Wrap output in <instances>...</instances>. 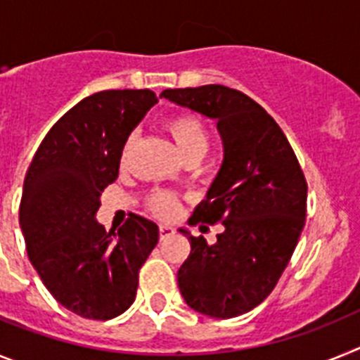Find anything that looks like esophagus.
<instances>
[{
    "label": "esophagus",
    "mask_w": 360,
    "mask_h": 360,
    "mask_svg": "<svg viewBox=\"0 0 360 360\" xmlns=\"http://www.w3.org/2000/svg\"><path fill=\"white\" fill-rule=\"evenodd\" d=\"M172 233H174V228L168 226V224H161L159 226V239H167V237H170Z\"/></svg>",
    "instance_id": "esophagus-1"
}]
</instances>
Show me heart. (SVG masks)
<instances>
[{
	"mask_svg": "<svg viewBox=\"0 0 360 360\" xmlns=\"http://www.w3.org/2000/svg\"><path fill=\"white\" fill-rule=\"evenodd\" d=\"M165 128L170 134L172 139L176 141L177 148L184 159L190 158H202L208 152L210 146V134L206 130L205 123L199 120L198 115L188 114V112H181V114H174L165 120ZM134 145V137L130 136L124 141L123 148H121V161L128 158L130 150ZM179 195L172 190H154L148 193L146 198V208H148L155 217L161 219H172L176 217L179 212Z\"/></svg>",
	"mask_w": 360,
	"mask_h": 360,
	"instance_id": "heart-1",
	"label": "heart"
}]
</instances>
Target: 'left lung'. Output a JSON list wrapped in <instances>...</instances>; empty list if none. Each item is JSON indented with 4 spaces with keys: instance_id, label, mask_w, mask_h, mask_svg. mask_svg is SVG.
<instances>
[{
    "instance_id": "8db88e82",
    "label": "left lung",
    "mask_w": 360,
    "mask_h": 360,
    "mask_svg": "<svg viewBox=\"0 0 360 360\" xmlns=\"http://www.w3.org/2000/svg\"><path fill=\"white\" fill-rule=\"evenodd\" d=\"M161 96L217 121L224 145L223 167L190 217L224 232L208 245L181 230L192 250L177 271L179 290L199 314L237 317L261 304L288 266L306 223L304 172L279 124L246 94L205 85Z\"/></svg>"
}]
</instances>
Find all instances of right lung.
Returning <instances> with one entry per match:
<instances>
[{
	"instance_id": "obj_1",
	"label": "right lung",
	"mask_w": 360,
	"mask_h": 360,
	"mask_svg": "<svg viewBox=\"0 0 360 360\" xmlns=\"http://www.w3.org/2000/svg\"><path fill=\"white\" fill-rule=\"evenodd\" d=\"M158 103L152 90H103L50 128L23 183L20 224L32 266L52 297L79 317L108 321L136 299L158 224L130 214L115 232L96 221L120 174L121 148Z\"/></svg>"
}]
</instances>
